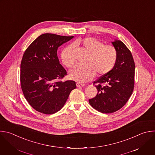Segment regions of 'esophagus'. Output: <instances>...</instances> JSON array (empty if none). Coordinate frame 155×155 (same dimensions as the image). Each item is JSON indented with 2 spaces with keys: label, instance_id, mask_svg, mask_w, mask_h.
Segmentation results:
<instances>
[{
  "label": "esophagus",
  "instance_id": "obj_1",
  "mask_svg": "<svg viewBox=\"0 0 155 155\" xmlns=\"http://www.w3.org/2000/svg\"><path fill=\"white\" fill-rule=\"evenodd\" d=\"M76 85H77V86L78 87H81L84 86V84H83V83H77Z\"/></svg>",
  "mask_w": 155,
  "mask_h": 155
}]
</instances>
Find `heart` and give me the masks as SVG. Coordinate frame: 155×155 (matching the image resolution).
<instances>
[{
	"mask_svg": "<svg viewBox=\"0 0 155 155\" xmlns=\"http://www.w3.org/2000/svg\"><path fill=\"white\" fill-rule=\"evenodd\" d=\"M75 45H80L88 54L85 65L76 66L69 74L71 79L81 83L89 81L97 74L98 76L105 75L114 68L117 58V51L111 45H104L98 39L87 37L78 39ZM74 47L72 44L66 47L61 52L63 64L68 68L75 63Z\"/></svg>",
	"mask_w": 155,
	"mask_h": 155,
	"instance_id": "heart-1",
	"label": "heart"
}]
</instances>
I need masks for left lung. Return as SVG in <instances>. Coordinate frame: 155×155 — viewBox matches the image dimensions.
I'll use <instances>...</instances> for the list:
<instances>
[{"instance_id": "1", "label": "left lung", "mask_w": 155, "mask_h": 155, "mask_svg": "<svg viewBox=\"0 0 155 155\" xmlns=\"http://www.w3.org/2000/svg\"><path fill=\"white\" fill-rule=\"evenodd\" d=\"M117 51L113 69L94 83L98 93L89 104L102 113H112L122 108L131 95L134 84L135 64L131 51L121 41L111 42Z\"/></svg>"}]
</instances>
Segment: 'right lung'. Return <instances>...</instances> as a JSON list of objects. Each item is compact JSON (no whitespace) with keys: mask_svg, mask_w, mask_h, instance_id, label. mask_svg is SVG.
<instances>
[{"mask_svg":"<svg viewBox=\"0 0 155 155\" xmlns=\"http://www.w3.org/2000/svg\"><path fill=\"white\" fill-rule=\"evenodd\" d=\"M73 38L44 33L25 51L21 64V88L28 104L38 112H58L76 88L74 81L60 80L67 72L57 56L58 48Z\"/></svg>","mask_w":155,"mask_h":155,"instance_id":"add662e5","label":"right lung"}]
</instances>
